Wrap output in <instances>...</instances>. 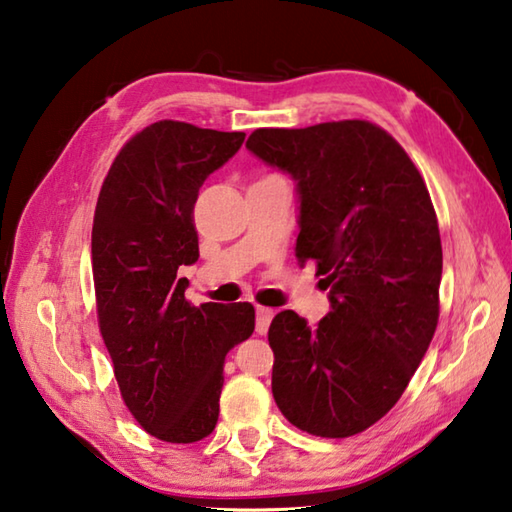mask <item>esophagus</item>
<instances>
[{"label":"esophagus","instance_id":"esophagus-1","mask_svg":"<svg viewBox=\"0 0 512 512\" xmlns=\"http://www.w3.org/2000/svg\"><path fill=\"white\" fill-rule=\"evenodd\" d=\"M273 315H275L273 309H266V306H257V333H259V336H264L268 327H271Z\"/></svg>","mask_w":512,"mask_h":512}]
</instances>
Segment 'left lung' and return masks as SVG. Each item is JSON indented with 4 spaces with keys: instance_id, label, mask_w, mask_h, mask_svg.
Segmentation results:
<instances>
[{
    "instance_id": "8db88e82",
    "label": "left lung",
    "mask_w": 512,
    "mask_h": 512,
    "mask_svg": "<svg viewBox=\"0 0 512 512\" xmlns=\"http://www.w3.org/2000/svg\"><path fill=\"white\" fill-rule=\"evenodd\" d=\"M246 147L295 181V257L318 264L331 302L315 327L295 311L273 318V398L300 430L345 439L392 410L436 331L443 253L430 192L367 120L255 129Z\"/></svg>"
}]
</instances>
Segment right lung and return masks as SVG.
Wrapping results in <instances>:
<instances>
[{
  "mask_svg": "<svg viewBox=\"0 0 512 512\" xmlns=\"http://www.w3.org/2000/svg\"><path fill=\"white\" fill-rule=\"evenodd\" d=\"M159 120L129 141L102 183L91 266L102 340L120 394L145 432L194 443L215 430L226 353L255 331L253 304L190 306L181 266L199 259L194 203L244 143Z\"/></svg>",
  "mask_w": 512,
  "mask_h": 512,
  "instance_id": "right-lung-1",
  "label": "right lung"
}]
</instances>
